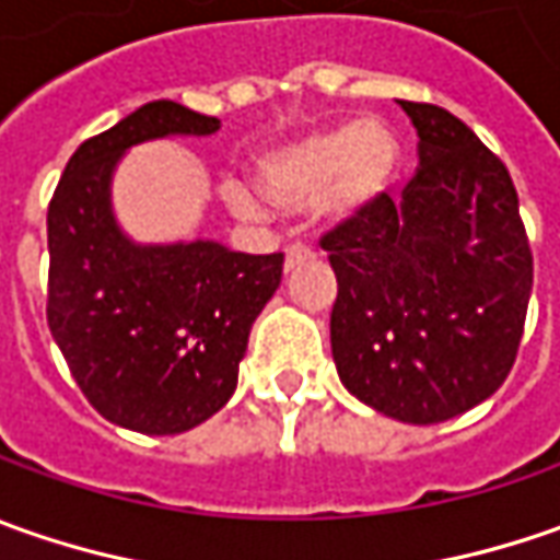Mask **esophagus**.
<instances>
[{"instance_id": "1", "label": "esophagus", "mask_w": 560, "mask_h": 560, "mask_svg": "<svg viewBox=\"0 0 560 560\" xmlns=\"http://www.w3.org/2000/svg\"><path fill=\"white\" fill-rule=\"evenodd\" d=\"M314 252L312 248H302V246H290L287 248V261H283V270L292 273V270L299 268V265H305V261H312Z\"/></svg>"}]
</instances>
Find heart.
I'll list each match as a JSON object with an SVG mask.
<instances>
[{
  "mask_svg": "<svg viewBox=\"0 0 560 560\" xmlns=\"http://www.w3.org/2000/svg\"><path fill=\"white\" fill-rule=\"evenodd\" d=\"M396 171L393 130L374 118H358L265 149L248 174L258 199L277 214L314 211L324 224H346L389 192ZM258 199L246 186H224L226 208L243 221L261 218Z\"/></svg>",
  "mask_w": 560,
  "mask_h": 560,
  "instance_id": "1",
  "label": "heart"
}]
</instances>
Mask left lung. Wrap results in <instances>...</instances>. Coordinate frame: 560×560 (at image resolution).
Here are the masks:
<instances>
[{
    "label": "left lung",
    "mask_w": 560,
    "mask_h": 560,
    "mask_svg": "<svg viewBox=\"0 0 560 560\" xmlns=\"http://www.w3.org/2000/svg\"><path fill=\"white\" fill-rule=\"evenodd\" d=\"M418 174L320 246L336 273L330 346L342 386L401 423L458 418L514 364L533 255L508 167L440 105L405 102Z\"/></svg>",
    "instance_id": "left-lung-1"
}]
</instances>
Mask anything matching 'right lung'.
Listing matches in <instances>:
<instances>
[{"label":"right lung","instance_id":"right-lung-1","mask_svg":"<svg viewBox=\"0 0 560 560\" xmlns=\"http://www.w3.org/2000/svg\"><path fill=\"white\" fill-rule=\"evenodd\" d=\"M218 127L171 98L145 102L80 142L49 202L52 339L98 415L149 436L192 430L224 408L248 330L283 277L280 252L137 243L115 218L112 180L127 149Z\"/></svg>","mask_w":560,"mask_h":560}]
</instances>
